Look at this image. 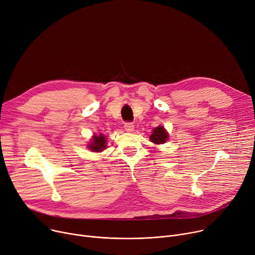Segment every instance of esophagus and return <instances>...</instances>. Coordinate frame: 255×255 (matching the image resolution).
I'll list each match as a JSON object with an SVG mask.
<instances>
[{"mask_svg": "<svg viewBox=\"0 0 255 255\" xmlns=\"http://www.w3.org/2000/svg\"><path fill=\"white\" fill-rule=\"evenodd\" d=\"M125 129L128 131V132H130L133 130V125L131 123H127L125 124Z\"/></svg>", "mask_w": 255, "mask_h": 255, "instance_id": "esophagus-1", "label": "esophagus"}]
</instances>
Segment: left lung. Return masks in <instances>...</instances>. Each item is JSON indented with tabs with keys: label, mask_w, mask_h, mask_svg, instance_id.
Instances as JSON below:
<instances>
[{
	"label": "left lung",
	"mask_w": 255,
	"mask_h": 255,
	"mask_svg": "<svg viewBox=\"0 0 255 255\" xmlns=\"http://www.w3.org/2000/svg\"><path fill=\"white\" fill-rule=\"evenodd\" d=\"M169 138V133L168 131L166 130V128H164L163 127L159 126L157 128H155L152 131V134L150 137H149V139H150V141L154 144H163L166 143V141L168 140Z\"/></svg>",
	"instance_id": "1"
}]
</instances>
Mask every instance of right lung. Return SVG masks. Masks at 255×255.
I'll return each mask as SVG.
<instances>
[{
	"mask_svg": "<svg viewBox=\"0 0 255 255\" xmlns=\"http://www.w3.org/2000/svg\"><path fill=\"white\" fill-rule=\"evenodd\" d=\"M106 142H107L106 136H104L103 133L99 134V136L95 134L92 141L89 142V144L87 145V148L89 149V150H92L94 152H101L107 148Z\"/></svg>",
	"mask_w": 255,
	"mask_h": 255,
	"instance_id": "1",
	"label": "right lung"
}]
</instances>
